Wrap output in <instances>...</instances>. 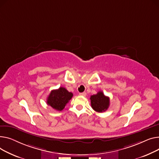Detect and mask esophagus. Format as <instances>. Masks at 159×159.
Masks as SVG:
<instances>
[{
  "instance_id": "1",
  "label": "esophagus",
  "mask_w": 159,
  "mask_h": 159,
  "mask_svg": "<svg viewBox=\"0 0 159 159\" xmlns=\"http://www.w3.org/2000/svg\"><path fill=\"white\" fill-rule=\"evenodd\" d=\"M79 94H80V96H86L87 93H86V92H81V93H80Z\"/></svg>"
}]
</instances>
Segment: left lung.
Returning a JSON list of instances; mask_svg holds the SVG:
<instances>
[{"mask_svg":"<svg viewBox=\"0 0 159 159\" xmlns=\"http://www.w3.org/2000/svg\"><path fill=\"white\" fill-rule=\"evenodd\" d=\"M92 108L98 112L106 111L110 105V98L105 96L103 92L99 91L96 94L90 96Z\"/></svg>","mask_w":159,"mask_h":159,"instance_id":"1","label":"left lung"}]
</instances>
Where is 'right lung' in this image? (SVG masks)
Returning a JSON list of instances; mask_svg holds the SVG:
<instances>
[{
	"mask_svg": "<svg viewBox=\"0 0 159 159\" xmlns=\"http://www.w3.org/2000/svg\"><path fill=\"white\" fill-rule=\"evenodd\" d=\"M72 96V92H69L64 87H60L58 89L52 90L51 92L47 99V104L54 110L61 111Z\"/></svg>",
	"mask_w": 159,
	"mask_h": 159,
	"instance_id": "right-lung-1",
	"label": "right lung"
}]
</instances>
